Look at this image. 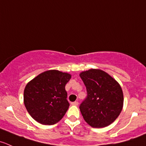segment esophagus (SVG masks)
<instances>
[{
  "mask_svg": "<svg viewBox=\"0 0 146 146\" xmlns=\"http://www.w3.org/2000/svg\"><path fill=\"white\" fill-rule=\"evenodd\" d=\"M71 105H73V106H78V101L72 102Z\"/></svg>",
  "mask_w": 146,
  "mask_h": 146,
  "instance_id": "1",
  "label": "esophagus"
}]
</instances>
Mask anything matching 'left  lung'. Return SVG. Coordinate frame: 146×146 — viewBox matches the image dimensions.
Returning a JSON list of instances; mask_svg holds the SVG:
<instances>
[{"label":"left lung","instance_id":"left-lung-1","mask_svg":"<svg viewBox=\"0 0 146 146\" xmlns=\"http://www.w3.org/2000/svg\"><path fill=\"white\" fill-rule=\"evenodd\" d=\"M86 87L87 96L80 111L93 128H103L115 121L122 111L123 94L121 86L106 72L90 69L80 74Z\"/></svg>","mask_w":146,"mask_h":146}]
</instances>
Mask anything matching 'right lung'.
Instances as JSON below:
<instances>
[{"mask_svg":"<svg viewBox=\"0 0 146 146\" xmlns=\"http://www.w3.org/2000/svg\"><path fill=\"white\" fill-rule=\"evenodd\" d=\"M71 78L67 73L50 70L36 76L24 90V104L28 113L43 125H53L68 109L65 87Z\"/></svg>","mask_w":146,"mask_h":146,"instance_id":"add662e5","label":"right lung"}]
</instances>
